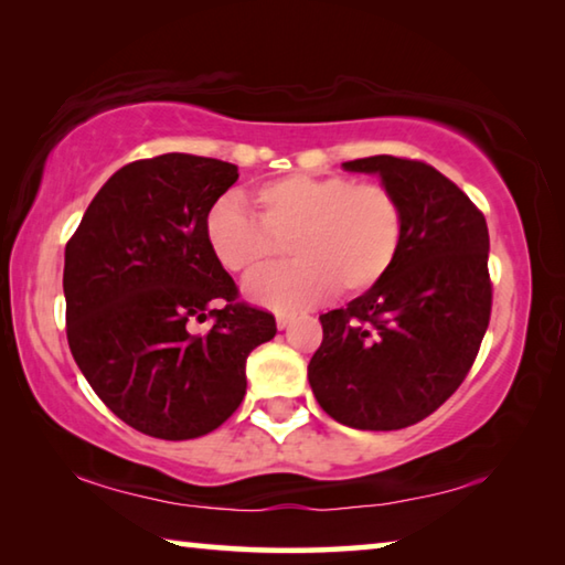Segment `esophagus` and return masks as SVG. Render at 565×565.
<instances>
[{"label":"esophagus","mask_w":565,"mask_h":565,"mask_svg":"<svg viewBox=\"0 0 565 565\" xmlns=\"http://www.w3.org/2000/svg\"><path fill=\"white\" fill-rule=\"evenodd\" d=\"M296 317H294V313H286V311H279V313H276V327H279V329H286V327H289V323L294 321Z\"/></svg>","instance_id":"obj_1"}]
</instances>
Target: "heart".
<instances>
[{"mask_svg": "<svg viewBox=\"0 0 565 565\" xmlns=\"http://www.w3.org/2000/svg\"><path fill=\"white\" fill-rule=\"evenodd\" d=\"M256 218L224 196L209 209L204 238L228 274L256 276L281 254L296 262L246 286L254 301L303 309L329 296H361L386 279L404 246L406 216L384 184L341 174H286L246 194Z\"/></svg>", "mask_w": 565, "mask_h": 565, "instance_id": "b5f03b06", "label": "heart"}]
</instances>
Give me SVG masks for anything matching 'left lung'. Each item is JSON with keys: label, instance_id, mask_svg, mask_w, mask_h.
Wrapping results in <instances>:
<instances>
[{"label": "left lung", "instance_id": "obj_1", "mask_svg": "<svg viewBox=\"0 0 565 565\" xmlns=\"http://www.w3.org/2000/svg\"><path fill=\"white\" fill-rule=\"evenodd\" d=\"M406 216L404 246L376 289L321 313L309 363L319 406L361 431L414 426L463 384L491 321L489 226L471 199L418 159L366 157Z\"/></svg>", "mask_w": 565, "mask_h": 565}]
</instances>
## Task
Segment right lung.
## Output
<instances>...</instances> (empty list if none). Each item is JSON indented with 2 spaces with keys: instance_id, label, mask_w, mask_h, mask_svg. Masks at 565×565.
<instances>
[{
  "instance_id": "right-lung-1",
  "label": "right lung",
  "mask_w": 565,
  "mask_h": 565,
  "mask_svg": "<svg viewBox=\"0 0 565 565\" xmlns=\"http://www.w3.org/2000/svg\"><path fill=\"white\" fill-rule=\"evenodd\" d=\"M238 179L228 161L161 154L121 167L64 252L66 341L111 414L186 441L234 414L246 359L276 337L274 313L238 299L209 252L206 212ZM210 321L204 334L191 332Z\"/></svg>"
}]
</instances>
